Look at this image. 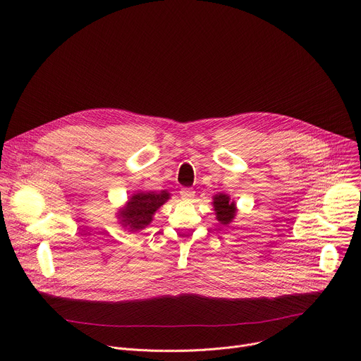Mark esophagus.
I'll use <instances>...</instances> for the list:
<instances>
[{
  "label": "esophagus",
  "mask_w": 361,
  "mask_h": 361,
  "mask_svg": "<svg viewBox=\"0 0 361 361\" xmlns=\"http://www.w3.org/2000/svg\"><path fill=\"white\" fill-rule=\"evenodd\" d=\"M180 195H181V198H183V200H187V201H190V200H192V198H194V195H195V191H194L192 188H188V187H185V188H181V191H180Z\"/></svg>",
  "instance_id": "esophagus-1"
}]
</instances>
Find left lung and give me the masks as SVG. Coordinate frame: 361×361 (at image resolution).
Wrapping results in <instances>:
<instances>
[{
    "label": "left lung",
    "mask_w": 361,
    "mask_h": 361,
    "mask_svg": "<svg viewBox=\"0 0 361 361\" xmlns=\"http://www.w3.org/2000/svg\"><path fill=\"white\" fill-rule=\"evenodd\" d=\"M213 205H214V212H216V219L224 224L228 226L237 213V207H235V202L230 200V195L227 194H216L213 197Z\"/></svg>",
    "instance_id": "8db88e82"
}]
</instances>
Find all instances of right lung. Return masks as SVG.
Returning <instances> with one entry per match:
<instances>
[{
  "mask_svg": "<svg viewBox=\"0 0 361 361\" xmlns=\"http://www.w3.org/2000/svg\"><path fill=\"white\" fill-rule=\"evenodd\" d=\"M169 198L170 194L167 191H141L131 195L128 202L118 212L120 223L123 227H128L130 231L145 228L152 221V216Z\"/></svg>",
  "mask_w": 361,
  "mask_h": 361,
  "instance_id": "obj_1",
  "label": "right lung"
}]
</instances>
